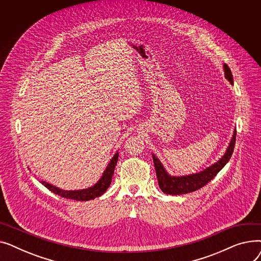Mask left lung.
<instances>
[{"instance_id": "1", "label": "left lung", "mask_w": 261, "mask_h": 261, "mask_svg": "<svg viewBox=\"0 0 261 261\" xmlns=\"http://www.w3.org/2000/svg\"><path fill=\"white\" fill-rule=\"evenodd\" d=\"M223 68H224V74L226 79L230 82V84H232V75L228 65L224 64ZM235 143H236V130L234 131V135H232L225 154L220 160H219L217 163H215L211 167L204 169L199 173H194V174L185 175V176L169 175L165 170V168L163 167L161 162L158 160V158L154 154H152L160 188L162 189L163 193L166 195H184L188 193H193V191H196L202 188L203 186L210 183L217 175V173L226 165V163L229 161L232 154V151H234Z\"/></svg>"}]
</instances>
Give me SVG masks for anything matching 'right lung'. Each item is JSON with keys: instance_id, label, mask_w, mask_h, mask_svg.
Instances as JSON below:
<instances>
[{"instance_id": "1", "label": "right lung", "mask_w": 261, "mask_h": 261, "mask_svg": "<svg viewBox=\"0 0 261 261\" xmlns=\"http://www.w3.org/2000/svg\"><path fill=\"white\" fill-rule=\"evenodd\" d=\"M118 160V152L114 154L112 158L111 162L109 163V165L107 169L105 170L102 176L100 177V180L96 183L94 186L87 188V189H82V190H62L56 186H53L44 181H41L47 189L53 191L54 194H56L62 198L65 199H71V200H76V201H89L92 199H95L97 197H100L105 191L109 188L110 184L112 182V175L114 173V169L116 166V163Z\"/></svg>"}]
</instances>
